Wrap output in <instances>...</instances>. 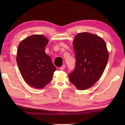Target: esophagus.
Wrapping results in <instances>:
<instances>
[{
  "label": "esophagus",
  "instance_id": "esophagus-1",
  "mask_svg": "<svg viewBox=\"0 0 125 125\" xmlns=\"http://www.w3.org/2000/svg\"><path fill=\"white\" fill-rule=\"evenodd\" d=\"M65 67V65H64V64H63V65L62 66V67H61L60 68V69L61 70H64Z\"/></svg>",
  "mask_w": 125,
  "mask_h": 125
}]
</instances>
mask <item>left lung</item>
Here are the masks:
<instances>
[{
  "label": "left lung",
  "instance_id": "left-lung-1",
  "mask_svg": "<svg viewBox=\"0 0 125 125\" xmlns=\"http://www.w3.org/2000/svg\"><path fill=\"white\" fill-rule=\"evenodd\" d=\"M76 66L69 73L70 82L78 90H86L96 82L104 71L108 60L105 41L89 33L77 35L73 42Z\"/></svg>",
  "mask_w": 125,
  "mask_h": 125
}]
</instances>
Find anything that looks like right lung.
<instances>
[{
  "label": "right lung",
  "mask_w": 125,
  "mask_h": 125,
  "mask_svg": "<svg viewBox=\"0 0 125 125\" xmlns=\"http://www.w3.org/2000/svg\"><path fill=\"white\" fill-rule=\"evenodd\" d=\"M48 40L43 35H33L19 44L17 62L22 77L28 85L42 89L52 81L56 68L44 52Z\"/></svg>",
  "instance_id": "right-lung-1"
}]
</instances>
